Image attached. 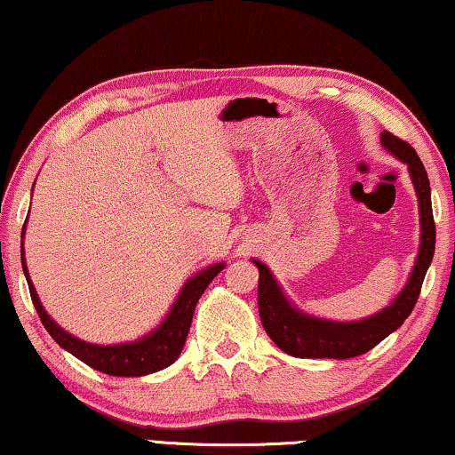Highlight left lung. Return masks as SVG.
Wrapping results in <instances>:
<instances>
[{
	"label": "left lung",
	"mask_w": 455,
	"mask_h": 455,
	"mask_svg": "<svg viewBox=\"0 0 455 455\" xmlns=\"http://www.w3.org/2000/svg\"><path fill=\"white\" fill-rule=\"evenodd\" d=\"M381 146L400 162L406 164L411 174L414 193L419 201L420 215V243L414 267L408 276L406 285L390 306L379 309L378 314L363 320L337 322L318 318V315L306 314L287 298L275 275L265 262L252 259L259 267V312L265 331L283 353L293 355L301 359H351L363 355L384 340L387 334L398 331L403 322L411 315L417 304L423 279L427 275L435 252V221H433L431 209V187L429 176L423 162L419 160L406 141L398 140L390 131H381Z\"/></svg>",
	"instance_id": "obj_1"
}]
</instances>
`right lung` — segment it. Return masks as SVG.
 I'll list each match as a JSON object with an SVG mask.
<instances>
[{"label": "right lung", "instance_id": "1", "mask_svg": "<svg viewBox=\"0 0 455 455\" xmlns=\"http://www.w3.org/2000/svg\"><path fill=\"white\" fill-rule=\"evenodd\" d=\"M223 267H226V262H215V265L203 268V271L190 276L180 289L179 298L174 299L166 318H164L154 331L148 332L146 337L129 342H118V345H94V342H85L74 337V334H69L65 328L59 326L47 314V309L43 307L36 289L30 281L22 243V268L26 281H28L30 298L32 304L36 307V314L38 318H41L43 326L47 328V332L55 339L59 347L84 361V363L90 365L92 370H98L107 375H118V378H141V375L160 371L179 359L184 342H187L188 337L196 301H199L209 283L223 271Z\"/></svg>", "mask_w": 455, "mask_h": 455}]
</instances>
